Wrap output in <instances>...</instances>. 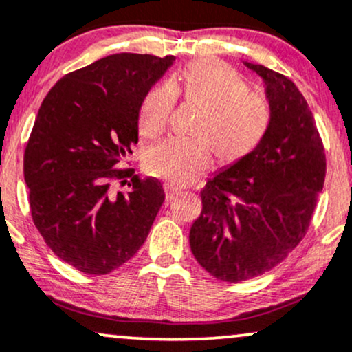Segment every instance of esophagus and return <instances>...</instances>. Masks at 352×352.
Instances as JSON below:
<instances>
[{
  "mask_svg": "<svg viewBox=\"0 0 352 352\" xmlns=\"http://www.w3.org/2000/svg\"><path fill=\"white\" fill-rule=\"evenodd\" d=\"M165 197H167V200H172L173 197L179 194V188L172 187V185H165Z\"/></svg>",
  "mask_w": 352,
  "mask_h": 352,
  "instance_id": "obj_1",
  "label": "esophagus"
}]
</instances>
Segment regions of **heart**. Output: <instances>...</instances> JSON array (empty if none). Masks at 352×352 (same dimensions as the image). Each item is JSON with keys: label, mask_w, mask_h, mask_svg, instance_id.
I'll return each mask as SVG.
<instances>
[{"label": "heart", "mask_w": 352, "mask_h": 352, "mask_svg": "<svg viewBox=\"0 0 352 352\" xmlns=\"http://www.w3.org/2000/svg\"><path fill=\"white\" fill-rule=\"evenodd\" d=\"M180 96L200 110L192 140H167L150 150L145 170L170 184L195 180L212 162V151L223 164H232L257 148L270 125V108L249 94L244 80L219 61L188 65L168 85H157L145 95L138 110V133L157 140L168 126L170 113Z\"/></svg>", "instance_id": "obj_1"}]
</instances>
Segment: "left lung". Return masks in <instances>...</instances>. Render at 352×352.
<instances>
[{"label":"left lung","instance_id":"8db88e82","mask_svg":"<svg viewBox=\"0 0 352 352\" xmlns=\"http://www.w3.org/2000/svg\"><path fill=\"white\" fill-rule=\"evenodd\" d=\"M265 83L270 125L249 155L219 172L200 192L190 249L223 283L276 267L304 239L326 179V153L306 98L283 73L247 63Z\"/></svg>","mask_w":352,"mask_h":352}]
</instances>
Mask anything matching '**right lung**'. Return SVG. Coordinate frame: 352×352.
Listing matches in <instances>:
<instances>
[{"instance_id":"obj_1","label":"right lung","mask_w":352,"mask_h":352,"mask_svg":"<svg viewBox=\"0 0 352 352\" xmlns=\"http://www.w3.org/2000/svg\"><path fill=\"white\" fill-rule=\"evenodd\" d=\"M175 56L117 53L48 91L26 142L23 173L34 227L53 254L105 276L144 245L165 200L157 179L120 168L138 142V110ZM130 179L129 192L111 185Z\"/></svg>"}]
</instances>
